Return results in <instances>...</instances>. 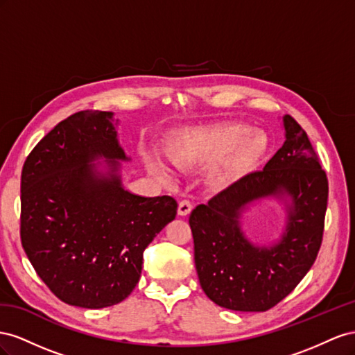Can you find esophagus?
Wrapping results in <instances>:
<instances>
[{
  "label": "esophagus",
  "instance_id": "34e87169",
  "mask_svg": "<svg viewBox=\"0 0 355 355\" xmlns=\"http://www.w3.org/2000/svg\"><path fill=\"white\" fill-rule=\"evenodd\" d=\"M191 204L189 200H181L180 204H178V216H181V217H184V216H189L190 214V211H191Z\"/></svg>",
  "mask_w": 355,
  "mask_h": 355
}]
</instances>
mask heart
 <instances>
[{"instance_id":"b5f03b06","label":"heart","mask_w":355,"mask_h":355,"mask_svg":"<svg viewBox=\"0 0 355 355\" xmlns=\"http://www.w3.org/2000/svg\"><path fill=\"white\" fill-rule=\"evenodd\" d=\"M266 148V138L259 130H248L235 123H218L186 130L171 139L165 156L180 171L212 165L207 169V183L214 190H225L256 165ZM148 171L164 183H171L172 172L157 156L146 159Z\"/></svg>"}]
</instances>
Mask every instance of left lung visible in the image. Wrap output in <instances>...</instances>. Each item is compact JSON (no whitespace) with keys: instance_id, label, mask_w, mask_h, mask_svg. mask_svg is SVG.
<instances>
[{"instance_id":"1","label":"left lung","mask_w":355,"mask_h":355,"mask_svg":"<svg viewBox=\"0 0 355 355\" xmlns=\"http://www.w3.org/2000/svg\"><path fill=\"white\" fill-rule=\"evenodd\" d=\"M286 141L261 171L251 172L191 211L195 265L205 295L218 306L263 312L275 306L306 275L321 247L329 183L308 135L282 117ZM278 197L288 220L280 239L254 245L240 218L256 201Z\"/></svg>"}]
</instances>
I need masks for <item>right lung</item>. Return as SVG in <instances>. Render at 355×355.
Returning <instances> with one entry per match:
<instances>
[{
    "label": "right lung",
    "mask_w": 355,
    "mask_h": 355,
    "mask_svg": "<svg viewBox=\"0 0 355 355\" xmlns=\"http://www.w3.org/2000/svg\"><path fill=\"white\" fill-rule=\"evenodd\" d=\"M111 111H78L29 153L20 180V239L38 277L68 305L113 306L138 284L143 252L177 216L171 196L121 183L129 162ZM104 159V164H95Z\"/></svg>",
    "instance_id": "1"
}]
</instances>
